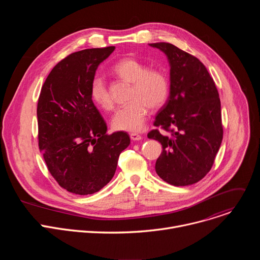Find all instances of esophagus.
Instances as JSON below:
<instances>
[{
    "mask_svg": "<svg viewBox=\"0 0 260 260\" xmlns=\"http://www.w3.org/2000/svg\"><path fill=\"white\" fill-rule=\"evenodd\" d=\"M129 137H131V139H132L133 141H140V140L142 139V136H141L140 134H137V133H132V134L129 135Z\"/></svg>",
    "mask_w": 260,
    "mask_h": 260,
    "instance_id": "1",
    "label": "esophagus"
}]
</instances>
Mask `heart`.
I'll return each instance as SVG.
<instances>
[{
	"label": "heart",
	"mask_w": 260,
	"mask_h": 260,
	"mask_svg": "<svg viewBox=\"0 0 260 260\" xmlns=\"http://www.w3.org/2000/svg\"><path fill=\"white\" fill-rule=\"evenodd\" d=\"M116 75L132 83L129 100L120 107L111 120L113 128L123 132H139L145 124L149 107L159 108L169 95V80L166 74L148 67L136 58H122L113 67ZM90 94L93 102L105 110L113 108L114 102L105 79L101 76L93 78L90 85Z\"/></svg>",
	"instance_id": "obj_1"
}]
</instances>
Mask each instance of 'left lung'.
Returning <instances> with one entry per match:
<instances>
[{
  "label": "left lung",
  "mask_w": 260,
  "mask_h": 260,
  "mask_svg": "<svg viewBox=\"0 0 260 260\" xmlns=\"http://www.w3.org/2000/svg\"><path fill=\"white\" fill-rule=\"evenodd\" d=\"M149 45L167 55L171 68L170 95L153 123L170 135H147L162 145L155 171L174 186H187L209 173L223 138L219 93L199 58L170 43Z\"/></svg>",
  "instance_id": "8db88e82"
}]
</instances>
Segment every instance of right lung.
<instances>
[{
	"instance_id": "1",
	"label": "right lung",
	"mask_w": 260,
	"mask_h": 260,
	"mask_svg": "<svg viewBox=\"0 0 260 260\" xmlns=\"http://www.w3.org/2000/svg\"><path fill=\"white\" fill-rule=\"evenodd\" d=\"M114 46L84 49L60 60L49 73L37 107L39 149L48 171L69 192L87 196L113 178L127 133L108 135L90 85L99 64Z\"/></svg>"
}]
</instances>
